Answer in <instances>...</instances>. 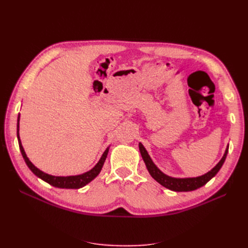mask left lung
<instances>
[{"mask_svg": "<svg viewBox=\"0 0 248 248\" xmlns=\"http://www.w3.org/2000/svg\"><path fill=\"white\" fill-rule=\"evenodd\" d=\"M139 148H140V155L142 157V160H144L146 164V168L149 171V174L151 175V177L155 180V181H157L163 187H166V188L172 191H192L200 188L202 186H204L217 174V172L219 171L222 164L224 163V160L227 158V155L229 152V145H228L222 158L219 160V162L217 163L211 170L206 172L205 175H202L196 178H175V177L166 175L156 167V164L153 162L151 157H150V155L148 154L146 148L142 146L141 142H139Z\"/></svg>", "mask_w": 248, "mask_h": 248, "instance_id": "1", "label": "left lung"}]
</instances>
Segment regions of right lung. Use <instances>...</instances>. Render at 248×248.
I'll return each mask as SVG.
<instances>
[{"label": "right lung", "instance_id": "obj_1", "mask_svg": "<svg viewBox=\"0 0 248 248\" xmlns=\"http://www.w3.org/2000/svg\"><path fill=\"white\" fill-rule=\"evenodd\" d=\"M19 119H20V114H18L17 117V140H18V145H19V150L21 152L22 157H24L25 162L27 163L28 168L32 170L34 175H36L38 178H40L43 181H46V183L58 187V188H67V189H78L81 188V187L86 186L88 183H90L94 180L97 176L99 175V172L102 170V167L104 164V161L107 159V156L109 150V146L106 149V151L103 152L101 155L99 161L95 164V167L91 169L90 170L84 172V174L80 175H76V176H52L49 174H46V172L42 171L37 167H35L34 164L31 162V160L29 159V157L27 156L25 149L21 145V140L19 138Z\"/></svg>", "mask_w": 248, "mask_h": 248}]
</instances>
